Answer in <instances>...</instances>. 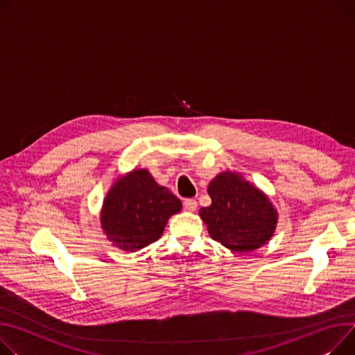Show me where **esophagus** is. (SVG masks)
Wrapping results in <instances>:
<instances>
[{"label":"esophagus","instance_id":"34e87169","mask_svg":"<svg viewBox=\"0 0 355 355\" xmlns=\"http://www.w3.org/2000/svg\"><path fill=\"white\" fill-rule=\"evenodd\" d=\"M184 207H185L187 211H196L197 209V200H194V198L184 200Z\"/></svg>","mask_w":355,"mask_h":355}]
</instances>
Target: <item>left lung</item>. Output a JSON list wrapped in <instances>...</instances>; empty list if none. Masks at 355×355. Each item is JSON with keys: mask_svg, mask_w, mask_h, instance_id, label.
<instances>
[{"mask_svg": "<svg viewBox=\"0 0 355 355\" xmlns=\"http://www.w3.org/2000/svg\"><path fill=\"white\" fill-rule=\"evenodd\" d=\"M212 200L200 209L209 237L232 251H252L274 234L277 212L270 200L241 175L227 171L208 185Z\"/></svg>", "mask_w": 355, "mask_h": 355, "instance_id": "1", "label": "left lung"}]
</instances>
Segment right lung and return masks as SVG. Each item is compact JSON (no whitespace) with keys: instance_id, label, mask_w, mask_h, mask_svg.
Segmentation results:
<instances>
[{"instance_id":"obj_1","label":"right lung","mask_w":355,"mask_h":355,"mask_svg":"<svg viewBox=\"0 0 355 355\" xmlns=\"http://www.w3.org/2000/svg\"><path fill=\"white\" fill-rule=\"evenodd\" d=\"M181 207V201L159 187L147 170H138L111 188L103 205L101 224L116 247L137 251L155 243Z\"/></svg>"}]
</instances>
